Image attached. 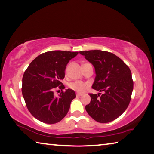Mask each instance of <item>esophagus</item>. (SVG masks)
Listing matches in <instances>:
<instances>
[{"label": "esophagus", "mask_w": 154, "mask_h": 154, "mask_svg": "<svg viewBox=\"0 0 154 154\" xmlns=\"http://www.w3.org/2000/svg\"><path fill=\"white\" fill-rule=\"evenodd\" d=\"M83 96V94H82L77 93V94H76V96H77V97H81V96Z\"/></svg>", "instance_id": "1"}]
</instances>
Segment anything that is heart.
I'll list each match as a JSON object with an SVG mask.
<instances>
[{"mask_svg": "<svg viewBox=\"0 0 154 154\" xmlns=\"http://www.w3.org/2000/svg\"><path fill=\"white\" fill-rule=\"evenodd\" d=\"M69 87L75 91L82 93L88 88V84L83 82H80V81H77V82H74L70 83Z\"/></svg>", "mask_w": 154, "mask_h": 154, "instance_id": "obj_1", "label": "heart"}]
</instances>
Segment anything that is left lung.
I'll return each mask as SVG.
<instances>
[{"label": "left lung", "mask_w": 154, "mask_h": 154, "mask_svg": "<svg viewBox=\"0 0 154 154\" xmlns=\"http://www.w3.org/2000/svg\"><path fill=\"white\" fill-rule=\"evenodd\" d=\"M94 66L96 77L91 88L100 92L90 94L91 102L85 106L92 119L106 123L119 117L127 108L133 89V82L128 66L112 53L99 50L80 51Z\"/></svg>", "instance_id": "obj_1"}]
</instances>
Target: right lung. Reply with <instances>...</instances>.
<instances>
[{
    "mask_svg": "<svg viewBox=\"0 0 154 154\" xmlns=\"http://www.w3.org/2000/svg\"><path fill=\"white\" fill-rule=\"evenodd\" d=\"M78 52L54 50L36 57L25 71L22 79V94L27 108L36 119L46 124L60 121L68 113L71 101L76 97L71 89H65L56 97V88L61 90L60 82L70 60Z\"/></svg>",
    "mask_w": 154,
    "mask_h": 154,
    "instance_id": "right-lung-1",
    "label": "right lung"
}]
</instances>
